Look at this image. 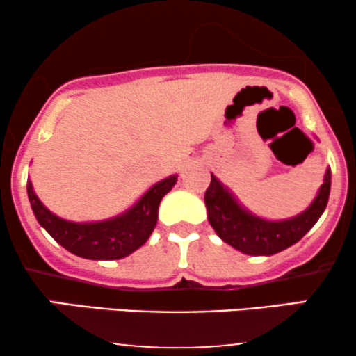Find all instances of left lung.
<instances>
[{
	"mask_svg": "<svg viewBox=\"0 0 356 356\" xmlns=\"http://www.w3.org/2000/svg\"><path fill=\"white\" fill-rule=\"evenodd\" d=\"M332 187V170L326 169L316 195L300 214L288 219H266L243 206L229 187L211 174L204 194L207 219L216 234L226 244L249 256H273L296 244L326 209Z\"/></svg>",
	"mask_w": 356,
	"mask_h": 356,
	"instance_id": "left-lung-1",
	"label": "left lung"
}]
</instances>
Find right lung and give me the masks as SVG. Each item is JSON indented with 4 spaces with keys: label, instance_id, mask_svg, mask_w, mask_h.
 <instances>
[{
    "label": "right lung",
    "instance_id": "obj_1",
    "mask_svg": "<svg viewBox=\"0 0 356 356\" xmlns=\"http://www.w3.org/2000/svg\"><path fill=\"white\" fill-rule=\"evenodd\" d=\"M177 182V174L150 186L129 209L102 220H68L56 216L40 201L28 179L31 209L40 226L72 254L95 261L122 259L147 243L159 218V204Z\"/></svg>",
    "mask_w": 356,
    "mask_h": 356
}]
</instances>
